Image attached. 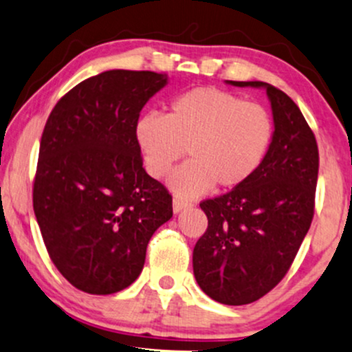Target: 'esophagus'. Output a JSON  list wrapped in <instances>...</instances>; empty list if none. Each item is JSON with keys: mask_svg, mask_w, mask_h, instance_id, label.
Here are the masks:
<instances>
[{"mask_svg": "<svg viewBox=\"0 0 352 352\" xmlns=\"http://www.w3.org/2000/svg\"><path fill=\"white\" fill-rule=\"evenodd\" d=\"M190 205H192L190 201L180 199V197H173V212H175V213L182 212L184 208H188Z\"/></svg>", "mask_w": 352, "mask_h": 352, "instance_id": "esophagus-1", "label": "esophagus"}]
</instances>
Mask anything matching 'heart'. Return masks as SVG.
<instances>
[{
	"mask_svg": "<svg viewBox=\"0 0 352 352\" xmlns=\"http://www.w3.org/2000/svg\"><path fill=\"white\" fill-rule=\"evenodd\" d=\"M135 139L153 179L168 175L187 151L190 162L173 173L170 185L180 195L195 197L213 185H243L268 152L273 119L261 104L197 87L173 99L164 117H140Z\"/></svg>",
	"mask_w": 352,
	"mask_h": 352,
	"instance_id": "heart-1",
	"label": "heart"
}]
</instances>
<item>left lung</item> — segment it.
Masks as SVG:
<instances>
[{
	"label": "left lung",
	"instance_id": "8db88e82",
	"mask_svg": "<svg viewBox=\"0 0 352 352\" xmlns=\"http://www.w3.org/2000/svg\"><path fill=\"white\" fill-rule=\"evenodd\" d=\"M230 84L266 89L274 132L243 185L200 201L208 227L193 248V274L212 300L240 306L263 298L292 268L313 221L319 152L289 96L260 80Z\"/></svg>",
	"mask_w": 352,
	"mask_h": 352
}]
</instances>
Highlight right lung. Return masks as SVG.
Wrapping results in <instances>:
<instances>
[{"mask_svg": "<svg viewBox=\"0 0 352 352\" xmlns=\"http://www.w3.org/2000/svg\"><path fill=\"white\" fill-rule=\"evenodd\" d=\"M167 74L114 69L58 100L44 125L33 208L50 258L84 293L112 294L137 280L172 195L142 167L135 125Z\"/></svg>", "mask_w": 352, "mask_h": 352, "instance_id": "add662e5", "label": "right lung"}]
</instances>
